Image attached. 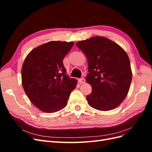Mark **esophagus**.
<instances>
[{"label":"esophagus","mask_w":152,"mask_h":152,"mask_svg":"<svg viewBox=\"0 0 152 152\" xmlns=\"http://www.w3.org/2000/svg\"><path fill=\"white\" fill-rule=\"evenodd\" d=\"M79 83H80V84H84V83H85L86 80H85L84 78H80V79H79Z\"/></svg>","instance_id":"obj_1"}]
</instances>
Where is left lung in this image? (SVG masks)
<instances>
[{
  "mask_svg": "<svg viewBox=\"0 0 152 152\" xmlns=\"http://www.w3.org/2000/svg\"><path fill=\"white\" fill-rule=\"evenodd\" d=\"M76 45L88 61L89 73L86 80L93 89L86 96L88 104L102 111L115 108L126 98L132 80L127 53L118 44L103 37L79 41Z\"/></svg>",
  "mask_w": 152,
  "mask_h": 152,
  "instance_id": "1",
  "label": "left lung"
}]
</instances>
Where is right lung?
Wrapping results in <instances>:
<instances>
[{"mask_svg":"<svg viewBox=\"0 0 152 152\" xmlns=\"http://www.w3.org/2000/svg\"><path fill=\"white\" fill-rule=\"evenodd\" d=\"M74 43L51 41L35 48L21 69L22 85L31 102L41 111L54 113L64 108L77 80L66 75L64 58Z\"/></svg>","mask_w":152,"mask_h":152,"instance_id":"1","label":"right lung"}]
</instances>
